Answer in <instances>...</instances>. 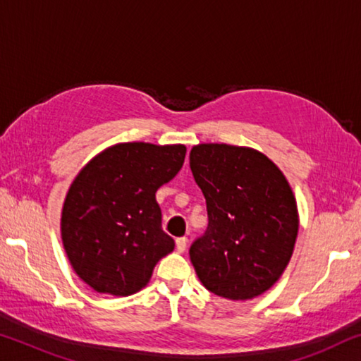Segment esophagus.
<instances>
[{"mask_svg":"<svg viewBox=\"0 0 361 361\" xmlns=\"http://www.w3.org/2000/svg\"><path fill=\"white\" fill-rule=\"evenodd\" d=\"M175 245H176V250H178L180 253H183L186 250V245H188V239L186 237H178V239L175 240Z\"/></svg>","mask_w":361,"mask_h":361,"instance_id":"esophagus-1","label":"esophagus"}]
</instances>
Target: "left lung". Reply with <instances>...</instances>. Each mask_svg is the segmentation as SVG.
<instances>
[{
	"mask_svg": "<svg viewBox=\"0 0 361 361\" xmlns=\"http://www.w3.org/2000/svg\"><path fill=\"white\" fill-rule=\"evenodd\" d=\"M209 226L189 248L207 290L232 301L262 295L288 266L298 237L295 194L271 159L245 146L202 143L189 152Z\"/></svg>",
	"mask_w": 361,
	"mask_h": 361,
	"instance_id": "8db88e82",
	"label": "left lung"
}]
</instances>
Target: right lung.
Masks as SVG:
<instances>
[{"mask_svg":"<svg viewBox=\"0 0 361 361\" xmlns=\"http://www.w3.org/2000/svg\"><path fill=\"white\" fill-rule=\"evenodd\" d=\"M185 156V145L118 143L73 180L60 231L73 269L90 288L130 296L149 282L157 261L173 252L156 191L180 172Z\"/></svg>","mask_w":361,"mask_h":361,"instance_id":"1","label":"right lung"}]
</instances>
